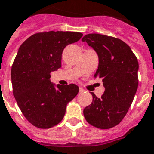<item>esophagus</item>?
<instances>
[{
  "mask_svg": "<svg viewBox=\"0 0 154 154\" xmlns=\"http://www.w3.org/2000/svg\"><path fill=\"white\" fill-rule=\"evenodd\" d=\"M84 91H85V90H84L83 88H82V87L79 88V92H80V93H82V92H84Z\"/></svg>",
  "mask_w": 154,
  "mask_h": 154,
  "instance_id": "34e87169",
  "label": "esophagus"
}]
</instances>
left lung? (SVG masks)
Returning <instances> with one entry per match:
<instances>
[{
	"label": "left lung",
	"instance_id": "1",
	"mask_svg": "<svg viewBox=\"0 0 154 154\" xmlns=\"http://www.w3.org/2000/svg\"><path fill=\"white\" fill-rule=\"evenodd\" d=\"M99 57L95 78L102 80L105 91L83 110L87 122L98 129H107L121 122L129 110L139 86L138 59L127 44L119 38L89 34L82 38Z\"/></svg>",
	"mask_w": 154,
	"mask_h": 154
}]
</instances>
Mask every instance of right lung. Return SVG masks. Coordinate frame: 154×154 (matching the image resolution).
Instances as JSON below:
<instances>
[{
  "instance_id": "obj_1",
  "label": "right lung",
  "mask_w": 154,
  "mask_h": 154,
  "mask_svg": "<svg viewBox=\"0 0 154 154\" xmlns=\"http://www.w3.org/2000/svg\"><path fill=\"white\" fill-rule=\"evenodd\" d=\"M82 35L79 32H39L19 48L11 67L13 95L23 115L35 127L49 129L61 122L67 103L78 93L76 84L54 87L50 72L62 67L64 48Z\"/></svg>"
}]
</instances>
